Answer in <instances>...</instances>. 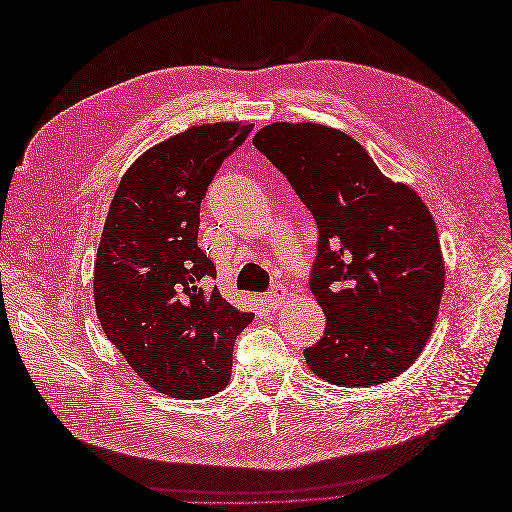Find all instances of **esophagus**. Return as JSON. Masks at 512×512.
I'll list each match as a JSON object with an SVG mask.
<instances>
[{
  "label": "esophagus",
  "instance_id": "esophagus-1",
  "mask_svg": "<svg viewBox=\"0 0 512 512\" xmlns=\"http://www.w3.org/2000/svg\"><path fill=\"white\" fill-rule=\"evenodd\" d=\"M286 299H288V288L282 286V284L273 286V288L267 292V297H265V301H267L269 307H280Z\"/></svg>",
  "mask_w": 512,
  "mask_h": 512
}]
</instances>
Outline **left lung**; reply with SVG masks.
I'll return each mask as SVG.
<instances>
[{
	"instance_id": "8db88e82",
	"label": "left lung",
	"mask_w": 512,
	"mask_h": 512,
	"mask_svg": "<svg viewBox=\"0 0 512 512\" xmlns=\"http://www.w3.org/2000/svg\"><path fill=\"white\" fill-rule=\"evenodd\" d=\"M282 170L318 226L312 288L327 316L305 348L309 369L339 386H374L423 352L444 292L438 228L410 185L320 123H271L252 141Z\"/></svg>"
}]
</instances>
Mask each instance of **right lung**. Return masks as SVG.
<instances>
[{
  "instance_id": "obj_1",
  "label": "right lung",
  "mask_w": 512,
  "mask_h": 512,
  "mask_svg": "<svg viewBox=\"0 0 512 512\" xmlns=\"http://www.w3.org/2000/svg\"><path fill=\"white\" fill-rule=\"evenodd\" d=\"M252 123L192 126L147 149L108 207L94 267L96 314L108 342L151 389L179 399L220 393L232 346L254 314L232 307L200 250V203Z\"/></svg>"
}]
</instances>
